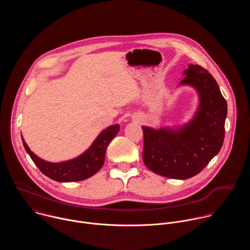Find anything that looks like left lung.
<instances>
[{"label": "left lung", "instance_id": "obj_1", "mask_svg": "<svg viewBox=\"0 0 250 250\" xmlns=\"http://www.w3.org/2000/svg\"><path fill=\"white\" fill-rule=\"evenodd\" d=\"M184 74L180 85H192L200 95L195 118L179 130L141 126L146 166L161 176L182 180L200 173L219 153L228 114L227 101L205 68L190 64Z\"/></svg>", "mask_w": 250, "mask_h": 250}]
</instances>
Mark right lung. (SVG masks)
<instances>
[{"instance_id":"add662e5","label":"right lung","mask_w":250,"mask_h":250,"mask_svg":"<svg viewBox=\"0 0 250 250\" xmlns=\"http://www.w3.org/2000/svg\"><path fill=\"white\" fill-rule=\"evenodd\" d=\"M119 130V125L109 126L100 133L85 153L75 159L61 163H50L41 159L30 151L23 138L21 139L26 152L45 176L57 182H76L87 179L101 169L104 162L105 149Z\"/></svg>"}]
</instances>
